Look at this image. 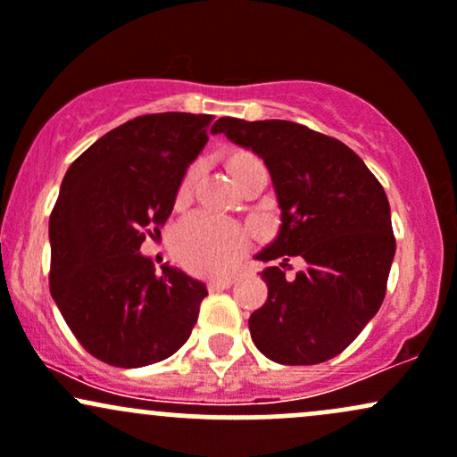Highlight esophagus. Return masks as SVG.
Returning a JSON list of instances; mask_svg holds the SVG:
<instances>
[{"mask_svg":"<svg viewBox=\"0 0 457 457\" xmlns=\"http://www.w3.org/2000/svg\"><path fill=\"white\" fill-rule=\"evenodd\" d=\"M230 285H233V278H230V276H224V278H212V280H209V289H212V291L228 289Z\"/></svg>","mask_w":457,"mask_h":457,"instance_id":"1","label":"esophagus"}]
</instances>
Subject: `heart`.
Returning a JSON list of instances; mask_svg holds the SVG:
<instances>
[{
	"label": "heart",
	"mask_w": 457,
	"mask_h": 457,
	"mask_svg": "<svg viewBox=\"0 0 457 457\" xmlns=\"http://www.w3.org/2000/svg\"><path fill=\"white\" fill-rule=\"evenodd\" d=\"M256 162L259 160L253 155H237L230 163L233 177H237L239 172H244ZM196 177L198 163L189 168L183 177L177 192L179 203L187 201ZM248 245L250 233L242 224L207 212L189 213L174 230V253L187 268L201 271V274H227L237 265Z\"/></svg>",
	"instance_id": "b5f03b06"
}]
</instances>
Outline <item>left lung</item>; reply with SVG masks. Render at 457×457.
<instances>
[{
    "mask_svg": "<svg viewBox=\"0 0 457 457\" xmlns=\"http://www.w3.org/2000/svg\"><path fill=\"white\" fill-rule=\"evenodd\" d=\"M212 133L256 153L274 183L283 224L256 259L306 261L294 280L276 265L261 271L268 300L248 320L254 345L280 365L330 361L386 294L395 237L384 187L350 146L297 122L224 116Z\"/></svg>",
    "mask_w": 457,
    "mask_h": 457,
    "instance_id": "left-lung-1",
    "label": "left lung"
}]
</instances>
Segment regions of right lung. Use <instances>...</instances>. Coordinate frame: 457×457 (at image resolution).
Masks as SVG:
<instances>
[{"instance_id": "1", "label": "right lung", "mask_w": 457, "mask_h": 457, "mask_svg": "<svg viewBox=\"0 0 457 457\" xmlns=\"http://www.w3.org/2000/svg\"><path fill=\"white\" fill-rule=\"evenodd\" d=\"M209 114L163 112L107 131L71 163L49 218L51 297L86 352L114 367L172 356L192 335L207 287L140 253L172 213Z\"/></svg>"}]
</instances>
